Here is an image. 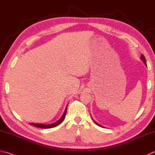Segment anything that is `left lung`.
Listing matches in <instances>:
<instances>
[{
    "label": "left lung",
    "mask_w": 155,
    "mask_h": 155,
    "mask_svg": "<svg viewBox=\"0 0 155 155\" xmlns=\"http://www.w3.org/2000/svg\"><path fill=\"white\" fill-rule=\"evenodd\" d=\"M141 59H142V61H143V62L144 63V64L145 65H146L147 66V62H146V60H145V58H144V56H143V55H142H142H141ZM94 121V120H93ZM94 122H95L96 124H97V125H98V126H101V127H103L102 126H101V125H99V124H97V123L96 122H95V121H94Z\"/></svg>",
    "instance_id": "left-lung-1"
}]
</instances>
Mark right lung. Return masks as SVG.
Here are the masks:
<instances>
[{
  "label": "right lung",
  "mask_w": 155,
  "mask_h": 155,
  "mask_svg": "<svg viewBox=\"0 0 155 155\" xmlns=\"http://www.w3.org/2000/svg\"><path fill=\"white\" fill-rule=\"evenodd\" d=\"M66 111H67V107H66V110L64 112V114L62 115V116L61 117V118L59 120H58L57 122H56L55 123L51 124H35V123H29L31 125L34 126L35 127H38V128H54V127H56L58 125L61 124L63 120H64L65 116H66Z\"/></svg>",
  "instance_id": "add662e5"
}]
</instances>
